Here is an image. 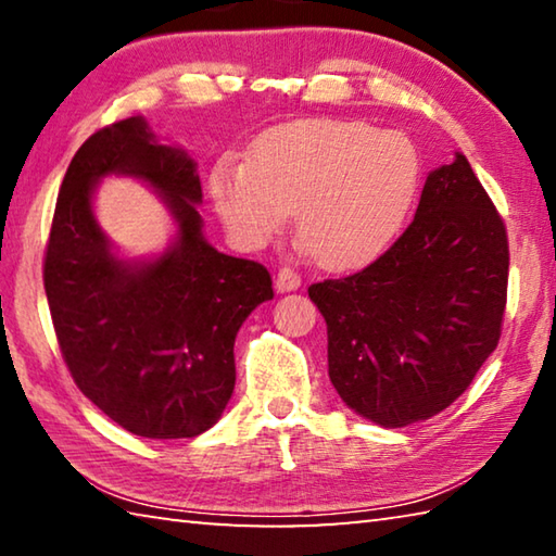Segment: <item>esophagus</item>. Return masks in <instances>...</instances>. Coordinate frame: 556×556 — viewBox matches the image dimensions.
Wrapping results in <instances>:
<instances>
[{"label": "esophagus", "mask_w": 556, "mask_h": 556, "mask_svg": "<svg viewBox=\"0 0 556 556\" xmlns=\"http://www.w3.org/2000/svg\"><path fill=\"white\" fill-rule=\"evenodd\" d=\"M275 287H277V291H281V294H285V291H296V289L301 287V277L296 275L294 269L281 267V269L277 271Z\"/></svg>", "instance_id": "esophagus-1"}]
</instances>
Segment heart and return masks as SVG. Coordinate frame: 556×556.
Returning a JSON list of instances; mask_svg holds the SVG:
<instances>
[{
    "mask_svg": "<svg viewBox=\"0 0 556 556\" xmlns=\"http://www.w3.org/2000/svg\"><path fill=\"white\" fill-rule=\"evenodd\" d=\"M419 181V152L402 131L355 119H301L267 129L248 162L220 156L208 191L238 248H262L294 208L296 230L318 265L341 271L390 248Z\"/></svg>",
    "mask_w": 556,
    "mask_h": 556,
    "instance_id": "obj_1",
    "label": "heart"
}]
</instances>
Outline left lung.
Returning <instances> with one entry per match:
<instances>
[{"label": "left lung", "instance_id": "obj_1", "mask_svg": "<svg viewBox=\"0 0 556 556\" xmlns=\"http://www.w3.org/2000/svg\"><path fill=\"white\" fill-rule=\"evenodd\" d=\"M505 223L468 159L427 176L414 220L361 271L308 287L328 328V378L375 425L446 409L501 341Z\"/></svg>", "mask_w": 556, "mask_h": 556}]
</instances>
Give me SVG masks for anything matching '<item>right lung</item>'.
Instances as JSON below:
<instances>
[{
  "mask_svg": "<svg viewBox=\"0 0 556 556\" xmlns=\"http://www.w3.org/2000/svg\"><path fill=\"white\" fill-rule=\"evenodd\" d=\"M152 185L179 230L154 261H122L99 230L100 177ZM201 178L184 149L159 144L144 117L96 131L63 176L43 260L55 338L75 384L122 429L191 439L211 429L235 390V336L275 296L269 271L203 238Z\"/></svg>",
  "mask_w": 556,
  "mask_h": 556,
  "instance_id": "1",
  "label": "right lung"
}]
</instances>
